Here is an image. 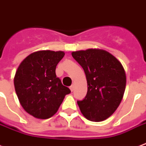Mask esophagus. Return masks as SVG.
Here are the masks:
<instances>
[{
	"label": "esophagus",
	"instance_id": "34e87169",
	"mask_svg": "<svg viewBox=\"0 0 146 146\" xmlns=\"http://www.w3.org/2000/svg\"><path fill=\"white\" fill-rule=\"evenodd\" d=\"M70 90L72 91V92H73V90H74V86H73V85H71L70 86Z\"/></svg>",
	"mask_w": 146,
	"mask_h": 146
}]
</instances>
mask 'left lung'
Masks as SVG:
<instances>
[{
    "label": "left lung",
    "mask_w": 146,
    "mask_h": 146,
    "mask_svg": "<svg viewBox=\"0 0 146 146\" xmlns=\"http://www.w3.org/2000/svg\"><path fill=\"white\" fill-rule=\"evenodd\" d=\"M72 56L83 67L87 80V93L77 101L81 113L90 121L106 119L123 97L126 83L123 66L115 56L102 50L76 51Z\"/></svg>",
    "instance_id": "left-lung-1"
}]
</instances>
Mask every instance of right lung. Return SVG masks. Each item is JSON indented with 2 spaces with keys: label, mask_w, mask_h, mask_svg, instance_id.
Wrapping results in <instances>:
<instances>
[{
  "label": "right lung",
  "mask_w": 146,
  "mask_h": 146,
  "mask_svg": "<svg viewBox=\"0 0 146 146\" xmlns=\"http://www.w3.org/2000/svg\"><path fill=\"white\" fill-rule=\"evenodd\" d=\"M65 53L42 50L22 61L14 76V87L27 113L38 119H48L58 110L70 90L56 77V67Z\"/></svg>",
  "instance_id": "right-lung-1"
}]
</instances>
